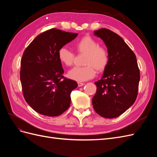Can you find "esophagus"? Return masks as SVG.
<instances>
[{"label": "esophagus", "instance_id": "34e87169", "mask_svg": "<svg viewBox=\"0 0 157 157\" xmlns=\"http://www.w3.org/2000/svg\"><path fill=\"white\" fill-rule=\"evenodd\" d=\"M77 84H78V87L82 86L83 85H84V83H82V82H78Z\"/></svg>", "mask_w": 157, "mask_h": 157}]
</instances>
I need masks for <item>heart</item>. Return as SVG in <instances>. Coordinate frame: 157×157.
Returning a JSON list of instances; mask_svg holds the SVG:
<instances>
[{
    "mask_svg": "<svg viewBox=\"0 0 157 157\" xmlns=\"http://www.w3.org/2000/svg\"><path fill=\"white\" fill-rule=\"evenodd\" d=\"M73 48L78 54H84L83 67H75L68 73V77L78 82H84L92 78L95 75V69L98 73L106 69L109 61L107 50L99 46V42L90 35L84 36L76 41ZM61 63L67 67L73 64L75 56L66 47H61L58 52Z\"/></svg>",
    "mask_w": 157,
    "mask_h": 157,
    "instance_id": "obj_1",
    "label": "heart"
}]
</instances>
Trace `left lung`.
<instances>
[{
  "instance_id": "8db88e82",
  "label": "left lung",
  "mask_w": 157,
  "mask_h": 157,
  "mask_svg": "<svg viewBox=\"0 0 157 157\" xmlns=\"http://www.w3.org/2000/svg\"><path fill=\"white\" fill-rule=\"evenodd\" d=\"M105 42L109 61L101 80L95 82L93 107L106 118L120 116L135 102L140 79L136 56L119 35L105 28L94 31Z\"/></svg>"
}]
</instances>
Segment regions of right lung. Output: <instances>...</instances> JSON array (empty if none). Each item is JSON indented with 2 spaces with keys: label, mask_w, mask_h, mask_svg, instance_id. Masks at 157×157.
Here are the masks:
<instances>
[{
  "label": "right lung",
  "mask_w": 157,
  "mask_h": 157,
  "mask_svg": "<svg viewBox=\"0 0 157 157\" xmlns=\"http://www.w3.org/2000/svg\"><path fill=\"white\" fill-rule=\"evenodd\" d=\"M53 28L40 33L23 52L20 80L26 102L41 115L57 117L67 110L75 80L63 76L58 52L77 36Z\"/></svg>",
  "instance_id": "obj_1"
}]
</instances>
